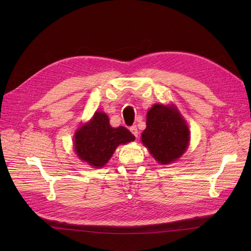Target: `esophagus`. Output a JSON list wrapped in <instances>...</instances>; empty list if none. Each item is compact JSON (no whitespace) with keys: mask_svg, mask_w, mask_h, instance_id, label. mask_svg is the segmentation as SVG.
<instances>
[{"mask_svg":"<svg viewBox=\"0 0 251 251\" xmlns=\"http://www.w3.org/2000/svg\"><path fill=\"white\" fill-rule=\"evenodd\" d=\"M130 131L132 132V134L135 136L136 138L138 137V128H137V126H132L130 127Z\"/></svg>","mask_w":251,"mask_h":251,"instance_id":"obj_1","label":"esophagus"}]
</instances>
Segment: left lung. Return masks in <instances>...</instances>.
Here are the masks:
<instances>
[{
  "mask_svg": "<svg viewBox=\"0 0 251 251\" xmlns=\"http://www.w3.org/2000/svg\"><path fill=\"white\" fill-rule=\"evenodd\" d=\"M189 130L180 112L174 105L154 104L147 114V127L141 141L159 163L170 164L185 153Z\"/></svg>",
  "mask_w": 251,
  "mask_h": 251,
  "instance_id": "8db88e82",
  "label": "left lung"
}]
</instances>
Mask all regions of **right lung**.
Returning a JSON list of instances; mask_svg holds the SVG:
<instances>
[{
  "mask_svg": "<svg viewBox=\"0 0 251 251\" xmlns=\"http://www.w3.org/2000/svg\"><path fill=\"white\" fill-rule=\"evenodd\" d=\"M135 140L125 126L112 127L103 112H95L89 123L82 125L74 135L75 153L80 160L100 169L108 163L119 144Z\"/></svg>",
  "mask_w": 251,
  "mask_h": 251,
  "instance_id": "add662e5",
  "label": "right lung"
}]
</instances>
